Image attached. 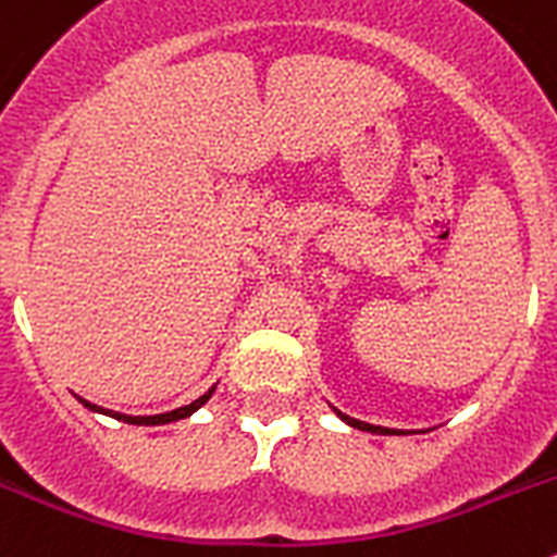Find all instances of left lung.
I'll use <instances>...</instances> for the list:
<instances>
[{
  "mask_svg": "<svg viewBox=\"0 0 557 557\" xmlns=\"http://www.w3.org/2000/svg\"><path fill=\"white\" fill-rule=\"evenodd\" d=\"M339 418H343V421H346V424L357 426V430H366V432H379V435H387V432H391V430H385V426H373V424H362V421H357V418H348V416H343V412H339Z\"/></svg>",
  "mask_w": 557,
  "mask_h": 557,
  "instance_id": "left-lung-1",
  "label": "left lung"
}]
</instances>
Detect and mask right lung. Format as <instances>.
<instances>
[{"mask_svg":"<svg viewBox=\"0 0 557 557\" xmlns=\"http://www.w3.org/2000/svg\"><path fill=\"white\" fill-rule=\"evenodd\" d=\"M211 393H214V387H211L209 393H203V396H200V398H195L191 405L178 407V410H172V412H164V416H122V412H108V416L120 418V421H127V424H147V426H150V424H170V421H178V418H186V416H189V412L198 410L200 405H206ZM81 401L88 407V410H102V407H97V405H88L86 398H81ZM102 412H106V410H102Z\"/></svg>","mask_w":557,"mask_h":557,"instance_id":"add662e5","label":"right lung"}]
</instances>
